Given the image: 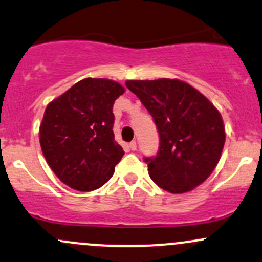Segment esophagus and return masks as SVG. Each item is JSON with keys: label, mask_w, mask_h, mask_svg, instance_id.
<instances>
[{"label": "esophagus", "mask_w": 262, "mask_h": 262, "mask_svg": "<svg viewBox=\"0 0 262 262\" xmlns=\"http://www.w3.org/2000/svg\"><path fill=\"white\" fill-rule=\"evenodd\" d=\"M129 148H130L132 150H136V149H137V143H136V140H133V142L129 143Z\"/></svg>", "instance_id": "34e87169"}]
</instances>
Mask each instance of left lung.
Masks as SVG:
<instances>
[{
  "mask_svg": "<svg viewBox=\"0 0 262 262\" xmlns=\"http://www.w3.org/2000/svg\"><path fill=\"white\" fill-rule=\"evenodd\" d=\"M126 88L153 117L159 134L156 157L144 158L157 186L184 193L213 172L225 144L221 114L197 89L177 79L128 80Z\"/></svg>",
  "mask_w": 262,
  "mask_h": 262,
  "instance_id": "obj_1",
  "label": "left lung"
}]
</instances>
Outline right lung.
<instances>
[{"label": "right lung", "mask_w": 262, "mask_h": 262, "mask_svg": "<svg viewBox=\"0 0 262 262\" xmlns=\"http://www.w3.org/2000/svg\"><path fill=\"white\" fill-rule=\"evenodd\" d=\"M123 93L118 82L86 78L46 106L41 149L62 183L89 192L112 178L124 156L113 132V104Z\"/></svg>", "instance_id": "right-lung-1"}]
</instances>
